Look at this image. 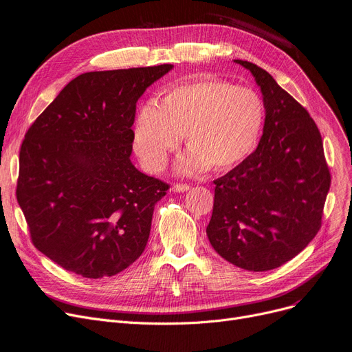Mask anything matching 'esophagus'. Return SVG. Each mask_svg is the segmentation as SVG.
<instances>
[{
    "instance_id": "34e87169",
    "label": "esophagus",
    "mask_w": 352,
    "mask_h": 352,
    "mask_svg": "<svg viewBox=\"0 0 352 352\" xmlns=\"http://www.w3.org/2000/svg\"><path fill=\"white\" fill-rule=\"evenodd\" d=\"M189 185H184V184H176V185H173L172 186V190L173 192H177V193H182V192H186V190H189Z\"/></svg>"
}]
</instances>
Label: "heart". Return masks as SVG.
I'll use <instances>...</instances> for the list:
<instances>
[{
  "instance_id": "b5f03b06",
  "label": "heart",
  "mask_w": 352,
  "mask_h": 352,
  "mask_svg": "<svg viewBox=\"0 0 352 352\" xmlns=\"http://www.w3.org/2000/svg\"><path fill=\"white\" fill-rule=\"evenodd\" d=\"M261 96L223 80L185 82L168 90L162 103H145L134 125V150L141 164L159 172L179 147L184 132L189 148L176 162L180 175L212 166L230 168L254 150L262 134Z\"/></svg>"
}]
</instances>
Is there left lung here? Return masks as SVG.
Returning a JSON list of instances; mask_svg holds the SVG:
<instances>
[{
  "label": "left lung",
  "mask_w": 352,
  "mask_h": 352,
  "mask_svg": "<svg viewBox=\"0 0 352 352\" xmlns=\"http://www.w3.org/2000/svg\"><path fill=\"white\" fill-rule=\"evenodd\" d=\"M265 107L262 138L249 157L214 180L207 236L221 258L246 271L293 259L318 234L331 173L309 112L270 72L248 60Z\"/></svg>",
  "instance_id": "obj_1"
}]
</instances>
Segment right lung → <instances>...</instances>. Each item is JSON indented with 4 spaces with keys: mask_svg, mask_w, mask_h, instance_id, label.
Masks as SVG:
<instances>
[{
    "mask_svg": "<svg viewBox=\"0 0 352 352\" xmlns=\"http://www.w3.org/2000/svg\"><path fill=\"white\" fill-rule=\"evenodd\" d=\"M172 68L84 72L24 135L17 201L33 245L64 270L113 276L144 252L168 185L132 164L131 126L138 99Z\"/></svg>",
    "mask_w": 352,
    "mask_h": 352,
    "instance_id": "1",
    "label": "right lung"
}]
</instances>
